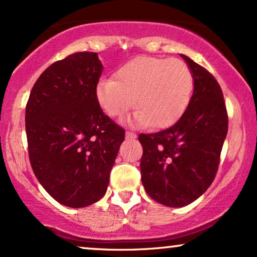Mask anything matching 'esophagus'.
Here are the masks:
<instances>
[{"mask_svg": "<svg viewBox=\"0 0 257 257\" xmlns=\"http://www.w3.org/2000/svg\"><path fill=\"white\" fill-rule=\"evenodd\" d=\"M125 139L126 140H134L136 139V134L133 132H125Z\"/></svg>", "mask_w": 257, "mask_h": 257, "instance_id": "1", "label": "esophagus"}]
</instances>
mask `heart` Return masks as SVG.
I'll return each mask as SVG.
<instances>
[{
    "label": "heart",
    "mask_w": 257,
    "mask_h": 257,
    "mask_svg": "<svg viewBox=\"0 0 257 257\" xmlns=\"http://www.w3.org/2000/svg\"><path fill=\"white\" fill-rule=\"evenodd\" d=\"M193 88V74L183 61L139 56L119 67L115 80L101 78L95 97L110 117H119L134 105L138 110L129 124L161 129L181 118L190 103Z\"/></svg>",
    "instance_id": "heart-1"
}]
</instances>
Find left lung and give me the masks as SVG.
Listing matches in <instances>:
<instances>
[{
	"instance_id": "left-lung-1",
	"label": "left lung",
	"mask_w": 257,
	"mask_h": 257,
	"mask_svg": "<svg viewBox=\"0 0 257 257\" xmlns=\"http://www.w3.org/2000/svg\"><path fill=\"white\" fill-rule=\"evenodd\" d=\"M193 74L194 93L175 124L140 134L142 183L153 200L181 208L204 194L216 175L228 133L223 94L213 75L181 54Z\"/></svg>"
}]
</instances>
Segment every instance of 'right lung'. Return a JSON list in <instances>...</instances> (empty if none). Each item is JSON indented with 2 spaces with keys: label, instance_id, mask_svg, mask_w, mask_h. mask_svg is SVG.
Wrapping results in <instances>:
<instances>
[{
  "label": "right lung",
  "instance_id": "obj_1",
  "mask_svg": "<svg viewBox=\"0 0 257 257\" xmlns=\"http://www.w3.org/2000/svg\"><path fill=\"white\" fill-rule=\"evenodd\" d=\"M97 53H75L43 71L26 107L34 174L63 206L83 208L103 197L124 131L104 115L95 88Z\"/></svg>",
  "mask_w": 257,
  "mask_h": 257
}]
</instances>
